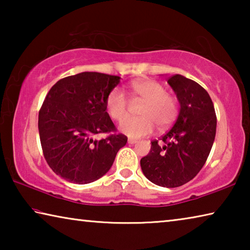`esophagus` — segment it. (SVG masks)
<instances>
[{"label":"esophagus","mask_w":250,"mask_h":250,"mask_svg":"<svg viewBox=\"0 0 250 250\" xmlns=\"http://www.w3.org/2000/svg\"><path fill=\"white\" fill-rule=\"evenodd\" d=\"M128 143H129V145H134V143H137V140H135V139L129 138L128 139Z\"/></svg>","instance_id":"1"}]
</instances>
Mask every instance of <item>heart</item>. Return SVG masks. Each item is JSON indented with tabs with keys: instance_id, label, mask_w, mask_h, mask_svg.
<instances>
[{
	"instance_id": "b5f03b06",
	"label": "heart",
	"mask_w": 250,
	"mask_h": 250,
	"mask_svg": "<svg viewBox=\"0 0 250 250\" xmlns=\"http://www.w3.org/2000/svg\"><path fill=\"white\" fill-rule=\"evenodd\" d=\"M132 94L145 103L141 118H128L129 101L124 91L115 88L105 99V108L111 119L122 121L120 130L130 138H141L152 133L155 125L160 130L171 126L179 113V101L176 97L166 92V87L158 80L142 79L131 83Z\"/></svg>"
}]
</instances>
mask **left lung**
<instances>
[{
  "label": "left lung",
  "mask_w": 250,
  "mask_h": 250,
  "mask_svg": "<svg viewBox=\"0 0 250 250\" xmlns=\"http://www.w3.org/2000/svg\"><path fill=\"white\" fill-rule=\"evenodd\" d=\"M167 83L176 94L180 112L171 130L151 142L149 154L140 161L143 174L163 188H177L191 181L204 166L216 134V113L201 84L182 75Z\"/></svg>",
  "instance_id": "obj_1"
}]
</instances>
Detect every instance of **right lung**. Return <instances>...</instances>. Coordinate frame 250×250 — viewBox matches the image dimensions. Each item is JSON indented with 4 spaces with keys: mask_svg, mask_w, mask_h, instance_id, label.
Instances as JSON below:
<instances>
[{
    "mask_svg": "<svg viewBox=\"0 0 250 250\" xmlns=\"http://www.w3.org/2000/svg\"><path fill=\"white\" fill-rule=\"evenodd\" d=\"M119 83V76L84 71L58 80L45 97L39 113L42 149L49 167L66 181L87 184L100 179L125 146L128 138L116 133L105 108ZM100 133L110 134L95 141Z\"/></svg>",
    "mask_w": 250,
    "mask_h": 250,
    "instance_id": "1",
    "label": "right lung"
}]
</instances>
